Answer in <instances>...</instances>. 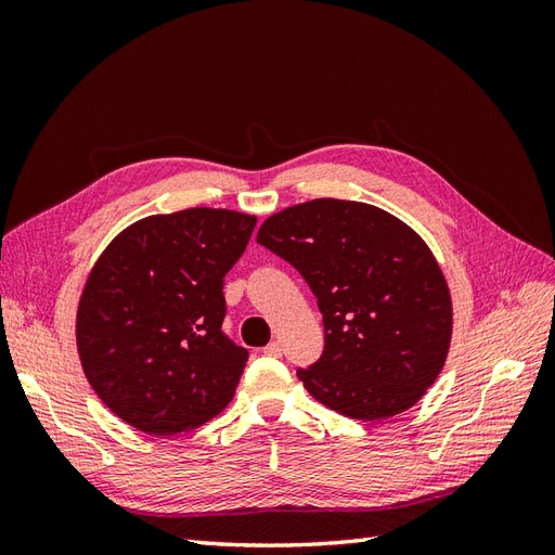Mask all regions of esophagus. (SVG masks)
Listing matches in <instances>:
<instances>
[{
  "label": "esophagus",
  "mask_w": 555,
  "mask_h": 555,
  "mask_svg": "<svg viewBox=\"0 0 555 555\" xmlns=\"http://www.w3.org/2000/svg\"><path fill=\"white\" fill-rule=\"evenodd\" d=\"M263 354H266V357H273V359L282 357V347H280V343H268V345L263 347Z\"/></svg>",
  "instance_id": "esophagus-1"
}]
</instances>
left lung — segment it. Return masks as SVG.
<instances>
[{
	"mask_svg": "<svg viewBox=\"0 0 555 555\" xmlns=\"http://www.w3.org/2000/svg\"><path fill=\"white\" fill-rule=\"evenodd\" d=\"M257 243L317 296L324 349L296 375L326 408L361 422L405 412L438 379L451 298L438 261L393 215L314 198L261 224Z\"/></svg>",
	"mask_w": 555,
	"mask_h": 555,
	"instance_id": "1",
	"label": "left lung"
}]
</instances>
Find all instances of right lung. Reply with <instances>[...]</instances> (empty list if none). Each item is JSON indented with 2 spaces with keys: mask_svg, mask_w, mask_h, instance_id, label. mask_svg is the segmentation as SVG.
<instances>
[{
  "mask_svg": "<svg viewBox=\"0 0 555 555\" xmlns=\"http://www.w3.org/2000/svg\"><path fill=\"white\" fill-rule=\"evenodd\" d=\"M251 215L190 208L125 229L88 278L76 340L106 408L147 435L206 424L233 398L247 349L222 328L224 275Z\"/></svg>",
  "mask_w": 555,
  "mask_h": 555,
  "instance_id": "right-lung-1",
  "label": "right lung"
}]
</instances>
